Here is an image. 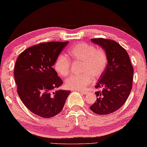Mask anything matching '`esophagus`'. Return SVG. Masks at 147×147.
I'll return each mask as SVG.
<instances>
[{
    "label": "esophagus",
    "instance_id": "34e87169",
    "mask_svg": "<svg viewBox=\"0 0 147 147\" xmlns=\"http://www.w3.org/2000/svg\"><path fill=\"white\" fill-rule=\"evenodd\" d=\"M79 92H80V93H81V94H84V95H86V94H88V92H86V91L79 90Z\"/></svg>",
    "mask_w": 147,
    "mask_h": 147
}]
</instances>
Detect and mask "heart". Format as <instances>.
<instances>
[{
  "label": "heart",
  "mask_w": 147,
  "mask_h": 147,
  "mask_svg": "<svg viewBox=\"0 0 147 147\" xmlns=\"http://www.w3.org/2000/svg\"><path fill=\"white\" fill-rule=\"evenodd\" d=\"M68 56L72 62H81L78 76H71L65 81L67 88L82 90L98 79L107 68L108 58L106 52L92 45L79 43L68 51ZM70 61L64 55H60L54 64V69L59 76L66 77L70 71Z\"/></svg>",
  "instance_id": "b5f03b06"
}]
</instances>
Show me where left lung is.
Returning <instances> with one entry per match:
<instances>
[{"mask_svg": "<svg viewBox=\"0 0 147 147\" xmlns=\"http://www.w3.org/2000/svg\"><path fill=\"white\" fill-rule=\"evenodd\" d=\"M91 42L106 52L108 63L95 86L101 90L95 92L97 99L90 109L96 114L108 115L121 108L128 98L134 68L126 51L115 41L92 38Z\"/></svg>", "mask_w": 147, "mask_h": 147, "instance_id": "1", "label": "left lung"}]
</instances>
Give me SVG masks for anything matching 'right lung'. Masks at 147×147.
<instances>
[{
    "label": "right lung",
    "mask_w": 147,
    "mask_h": 147,
    "mask_svg": "<svg viewBox=\"0 0 147 147\" xmlns=\"http://www.w3.org/2000/svg\"><path fill=\"white\" fill-rule=\"evenodd\" d=\"M68 42H50L30 47L19 55L14 68L18 94L34 114L51 118L63 109L69 90H58L63 83L53 68Z\"/></svg>",
    "instance_id": "right-lung-1"
}]
</instances>
